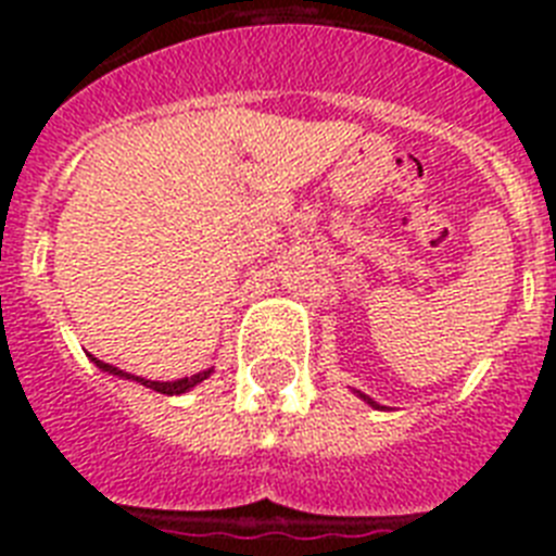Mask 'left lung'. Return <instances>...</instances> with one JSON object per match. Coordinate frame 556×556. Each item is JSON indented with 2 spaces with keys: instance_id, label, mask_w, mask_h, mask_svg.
Segmentation results:
<instances>
[{
  "instance_id": "8db88e82",
  "label": "left lung",
  "mask_w": 556,
  "mask_h": 556,
  "mask_svg": "<svg viewBox=\"0 0 556 556\" xmlns=\"http://www.w3.org/2000/svg\"><path fill=\"white\" fill-rule=\"evenodd\" d=\"M362 397H365V395H362ZM365 401H367V404H370V406H376V404H372V401H370V397H365Z\"/></svg>"
}]
</instances>
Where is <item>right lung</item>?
Listing matches in <instances>:
<instances>
[{
	"label": "right lung",
	"instance_id": "obj_1",
	"mask_svg": "<svg viewBox=\"0 0 556 556\" xmlns=\"http://www.w3.org/2000/svg\"><path fill=\"white\" fill-rule=\"evenodd\" d=\"M94 365L100 367V370L113 372V376L132 378V381H139V384L150 387V390L161 392V395H180V392L191 390V387H198L200 381H205V378L211 376V370H205V372H198V376H191V378H180V381H147V378H139V376H127V372L116 370V367H113V365H105V362H100V358H94Z\"/></svg>",
	"mask_w": 556,
	"mask_h": 556
}]
</instances>
